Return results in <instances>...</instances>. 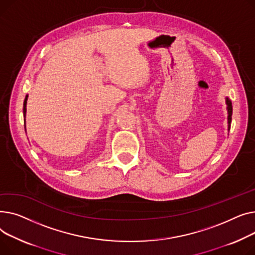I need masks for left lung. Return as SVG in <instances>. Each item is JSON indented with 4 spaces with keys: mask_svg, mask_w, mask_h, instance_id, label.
<instances>
[{
    "mask_svg": "<svg viewBox=\"0 0 255 255\" xmlns=\"http://www.w3.org/2000/svg\"><path fill=\"white\" fill-rule=\"evenodd\" d=\"M226 104H227V110H228V124H229V130L231 128V123H232V114H233V106L231 100L227 97L226 98Z\"/></svg>",
    "mask_w": 255,
    "mask_h": 255,
    "instance_id": "left-lung-1",
    "label": "left lung"
}]
</instances>
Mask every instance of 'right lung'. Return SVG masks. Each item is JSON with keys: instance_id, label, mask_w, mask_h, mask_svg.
<instances>
[{"instance_id": "add662e5", "label": "right lung", "mask_w": 255, "mask_h": 255, "mask_svg": "<svg viewBox=\"0 0 255 255\" xmlns=\"http://www.w3.org/2000/svg\"><path fill=\"white\" fill-rule=\"evenodd\" d=\"M28 95L25 96V99L23 101V117H24V129H25V115H26V102H27Z\"/></svg>"}]
</instances>
